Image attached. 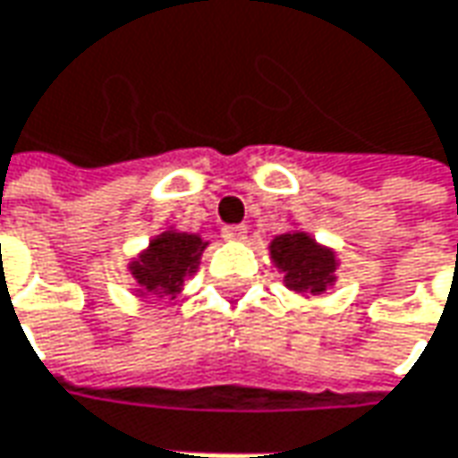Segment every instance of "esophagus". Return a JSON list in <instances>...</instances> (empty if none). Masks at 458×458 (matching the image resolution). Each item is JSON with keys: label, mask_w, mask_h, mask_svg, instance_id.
Segmentation results:
<instances>
[{"label": "esophagus", "mask_w": 458, "mask_h": 458, "mask_svg": "<svg viewBox=\"0 0 458 458\" xmlns=\"http://www.w3.org/2000/svg\"><path fill=\"white\" fill-rule=\"evenodd\" d=\"M245 235H248V228H245V225H225V228H223V238H225V241H233V243H235V241H245Z\"/></svg>", "instance_id": "obj_1"}]
</instances>
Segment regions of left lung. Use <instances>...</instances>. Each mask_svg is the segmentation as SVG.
Instances as JSON below:
<instances>
[{"label": "left lung", "instance_id": "obj_1", "mask_svg": "<svg viewBox=\"0 0 458 458\" xmlns=\"http://www.w3.org/2000/svg\"><path fill=\"white\" fill-rule=\"evenodd\" d=\"M271 263L284 274V286L299 296H322L337 284L339 259L335 248L322 245L307 230L296 228L276 235L268 243Z\"/></svg>", "mask_w": 458, "mask_h": 458}]
</instances>
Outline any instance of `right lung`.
<instances>
[{"mask_svg": "<svg viewBox=\"0 0 458 458\" xmlns=\"http://www.w3.org/2000/svg\"><path fill=\"white\" fill-rule=\"evenodd\" d=\"M208 241L199 233H184L174 225H166L157 233L144 250L126 263L129 274L134 278V293L147 299L149 293L159 299H174L182 293L184 284L198 274L202 250Z\"/></svg>", "mask_w": 458, "mask_h": 458, "instance_id": "right-lung-1", "label": "right lung"}]
</instances>
